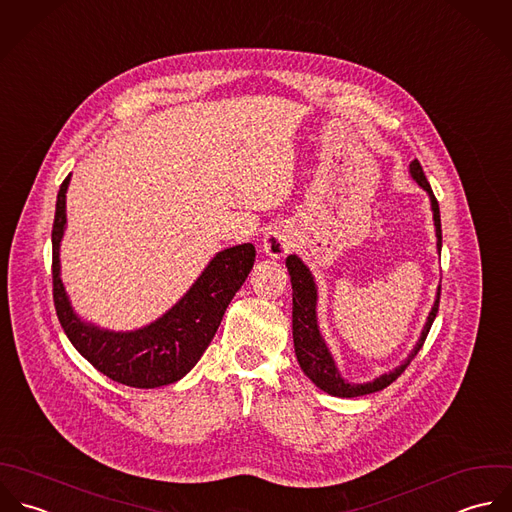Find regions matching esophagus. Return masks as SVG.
I'll list each match as a JSON object with an SVG mask.
<instances>
[{
    "label": "esophagus",
    "instance_id": "obj_1",
    "mask_svg": "<svg viewBox=\"0 0 512 512\" xmlns=\"http://www.w3.org/2000/svg\"><path fill=\"white\" fill-rule=\"evenodd\" d=\"M292 246H294L292 232L288 228H282V226L272 228L264 236V242H262V248L270 258H284L292 250Z\"/></svg>",
    "mask_w": 512,
    "mask_h": 512
}]
</instances>
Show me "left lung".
<instances>
[{
  "label": "left lung",
  "mask_w": 512,
  "mask_h": 512,
  "mask_svg": "<svg viewBox=\"0 0 512 512\" xmlns=\"http://www.w3.org/2000/svg\"><path fill=\"white\" fill-rule=\"evenodd\" d=\"M409 174L411 178L427 192L429 202H431V212H433V224H435V236H437V252H441V214H439V202L431 190V184L425 178V172L421 169L419 161H411L409 165ZM286 268L290 274V282H292V334H294V349H296V357L298 363L302 367V371L316 383V387H320L322 391L334 395V397H361V395H369L375 391L385 389L387 385H391L411 363V359L419 353V349L423 347L425 338L431 330V324L437 316L439 310V298H441V286L437 288V296L435 302L431 306V312L427 316V322L421 330V336L417 343L413 345L411 353L391 371L381 373L379 377L371 379V381H363V383H353L347 381L336 365V359L328 347V343L324 340L320 326H318V286L314 280V274L310 272V268L302 262L300 256L290 254L286 258Z\"/></svg>",
  "instance_id": "obj_1"
}]
</instances>
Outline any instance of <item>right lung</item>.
<instances>
[{
	"label": "right lung",
	"instance_id": "1",
	"mask_svg": "<svg viewBox=\"0 0 512 512\" xmlns=\"http://www.w3.org/2000/svg\"><path fill=\"white\" fill-rule=\"evenodd\" d=\"M63 180L53 220V302L65 336L73 347L109 379L153 389L182 379L214 338L234 294L246 282L256 250L250 242L220 250L200 272L186 294L161 318L131 332L99 328L83 320L61 280V240L67 228V188Z\"/></svg>",
	"mask_w": 512,
	"mask_h": 512
}]
</instances>
